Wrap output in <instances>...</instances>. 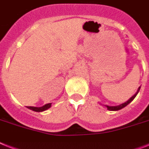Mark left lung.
<instances>
[{
  "label": "left lung",
  "instance_id": "8db88e82",
  "mask_svg": "<svg viewBox=\"0 0 149 149\" xmlns=\"http://www.w3.org/2000/svg\"><path fill=\"white\" fill-rule=\"evenodd\" d=\"M140 88H141L140 86L138 88L137 92H136V93H135L134 94V95H132V97L130 98L129 100H128V101H126V102H123V103L120 104V105H118V106H108V105H104V106H105V107H106L107 109L109 110V111H118V110L122 109H123L124 107H125L127 105H129V104L130 103V102H131L132 101L134 100V99H135V96L137 95V94L139 93V92Z\"/></svg>",
  "mask_w": 149,
  "mask_h": 149
}]
</instances>
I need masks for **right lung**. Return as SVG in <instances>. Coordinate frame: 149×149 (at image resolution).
Masks as SVG:
<instances>
[{
	"mask_svg": "<svg viewBox=\"0 0 149 149\" xmlns=\"http://www.w3.org/2000/svg\"><path fill=\"white\" fill-rule=\"evenodd\" d=\"M52 103H47L45 104L44 106H41V107H35V106H26V108H28L29 109L33 110V111H34V112H43V111H45V110L48 109L51 107Z\"/></svg>",
	"mask_w": 149,
	"mask_h": 149,
	"instance_id": "1",
	"label": "right lung"
}]
</instances>
